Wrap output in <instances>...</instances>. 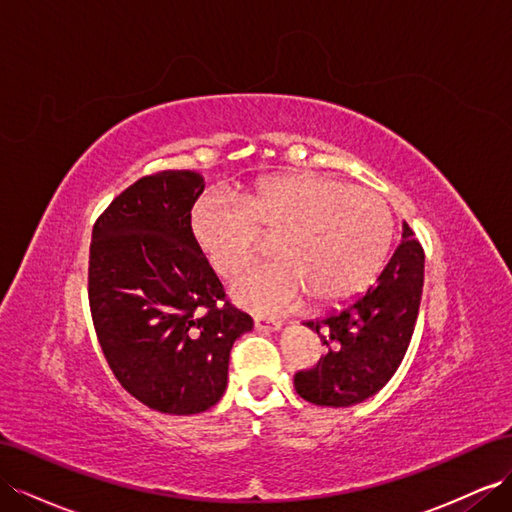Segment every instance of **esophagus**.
<instances>
[{
  "mask_svg": "<svg viewBox=\"0 0 512 512\" xmlns=\"http://www.w3.org/2000/svg\"><path fill=\"white\" fill-rule=\"evenodd\" d=\"M254 325L256 329H265V331H275L282 327V321L275 319V316H262V314H254Z\"/></svg>",
  "mask_w": 512,
  "mask_h": 512,
  "instance_id": "1",
  "label": "esophagus"
}]
</instances>
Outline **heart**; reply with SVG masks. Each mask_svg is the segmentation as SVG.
Instances as JSON below:
<instances>
[{
	"mask_svg": "<svg viewBox=\"0 0 512 512\" xmlns=\"http://www.w3.org/2000/svg\"><path fill=\"white\" fill-rule=\"evenodd\" d=\"M191 232L222 278H234L269 241L275 260L247 271L232 295L252 310H278L303 295L331 306L379 273L392 239L385 204L331 176H269L241 202L206 193L191 209Z\"/></svg>",
	"mask_w": 512,
	"mask_h": 512,
	"instance_id": "obj_1",
	"label": "heart"
}]
</instances>
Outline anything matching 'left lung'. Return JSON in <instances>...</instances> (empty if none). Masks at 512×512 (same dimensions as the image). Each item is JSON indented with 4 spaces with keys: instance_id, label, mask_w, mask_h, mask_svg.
<instances>
[{
    "instance_id": "left-lung-1",
    "label": "left lung",
    "mask_w": 512,
    "mask_h": 512,
    "mask_svg": "<svg viewBox=\"0 0 512 512\" xmlns=\"http://www.w3.org/2000/svg\"><path fill=\"white\" fill-rule=\"evenodd\" d=\"M424 286V250L403 226L396 252L362 297L325 319L303 323L321 338L325 355L295 372V390L308 403L349 407L377 394L407 353Z\"/></svg>"
}]
</instances>
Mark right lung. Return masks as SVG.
Returning <instances> with one entry per match:
<instances>
[{
    "mask_svg": "<svg viewBox=\"0 0 512 512\" xmlns=\"http://www.w3.org/2000/svg\"><path fill=\"white\" fill-rule=\"evenodd\" d=\"M202 176L159 170L137 178L94 222L88 301L96 338L120 385L146 407L191 416L228 381L234 340L252 329L191 232Z\"/></svg>",
    "mask_w": 512,
    "mask_h": 512,
    "instance_id": "obj_1",
    "label": "right lung"
}]
</instances>
